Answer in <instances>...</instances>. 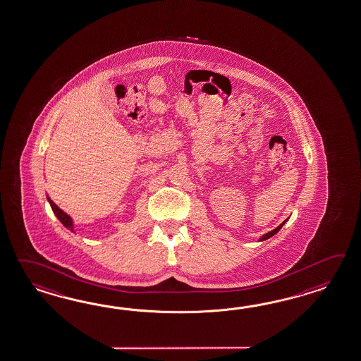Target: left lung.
<instances>
[{"instance_id":"1","label":"left lung","mask_w":361,"mask_h":361,"mask_svg":"<svg viewBox=\"0 0 361 361\" xmlns=\"http://www.w3.org/2000/svg\"><path fill=\"white\" fill-rule=\"evenodd\" d=\"M283 224H284V223H283ZM283 224H281L279 227H276V228L273 229L271 232H269V233H264V236L259 238V241H264V240H267V238H271V236H274L275 233H278V232H279V229L281 228V226H283Z\"/></svg>"}]
</instances>
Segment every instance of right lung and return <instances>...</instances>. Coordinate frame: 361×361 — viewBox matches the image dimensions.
<instances>
[{
    "mask_svg": "<svg viewBox=\"0 0 361 361\" xmlns=\"http://www.w3.org/2000/svg\"><path fill=\"white\" fill-rule=\"evenodd\" d=\"M47 200H48V202L51 204L54 215L57 216V219L61 221L62 224H63V227H66V228L71 229V232H74V221H73L71 216H69L66 212H62L61 209H60L56 203L53 202L52 200H51L48 195H47Z\"/></svg>",
    "mask_w": 361,
    "mask_h": 361,
    "instance_id": "obj_1",
    "label": "right lung"
}]
</instances>
